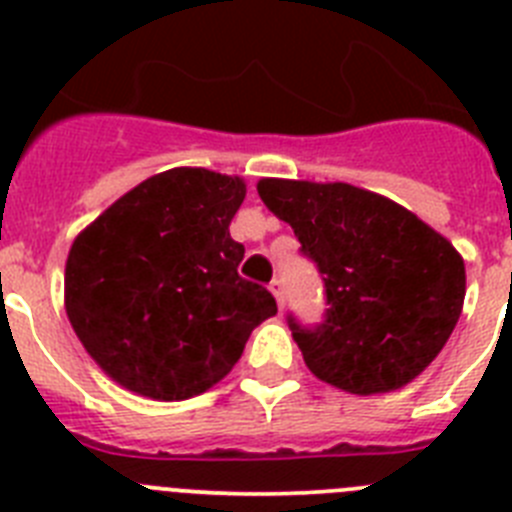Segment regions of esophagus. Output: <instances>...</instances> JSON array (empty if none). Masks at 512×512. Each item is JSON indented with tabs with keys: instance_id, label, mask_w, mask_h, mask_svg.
<instances>
[{
	"instance_id": "1",
	"label": "esophagus",
	"mask_w": 512,
	"mask_h": 512,
	"mask_svg": "<svg viewBox=\"0 0 512 512\" xmlns=\"http://www.w3.org/2000/svg\"><path fill=\"white\" fill-rule=\"evenodd\" d=\"M269 289H271V295H274V300H277V305L284 307V287H282V282H279V279H274V282L269 284Z\"/></svg>"
}]
</instances>
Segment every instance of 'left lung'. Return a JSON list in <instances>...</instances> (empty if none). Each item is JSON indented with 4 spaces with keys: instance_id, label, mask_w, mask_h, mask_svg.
I'll return each instance as SVG.
<instances>
[{
    "instance_id": "1",
    "label": "left lung",
    "mask_w": 512,
    "mask_h": 512,
    "mask_svg": "<svg viewBox=\"0 0 512 512\" xmlns=\"http://www.w3.org/2000/svg\"><path fill=\"white\" fill-rule=\"evenodd\" d=\"M256 189L325 279V323L307 330L289 318L307 369L351 395L413 382L446 346L467 295L449 238L354 184L259 179Z\"/></svg>"
}]
</instances>
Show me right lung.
<instances>
[{"instance_id":"add662e5","label":"right lung","mask_w":512,"mask_h":512,"mask_svg":"<svg viewBox=\"0 0 512 512\" xmlns=\"http://www.w3.org/2000/svg\"><path fill=\"white\" fill-rule=\"evenodd\" d=\"M241 176L176 166L148 176L71 243L63 305L112 382L158 402L228 377L251 330L277 315L269 289L238 277L230 220Z\"/></svg>"}]
</instances>
